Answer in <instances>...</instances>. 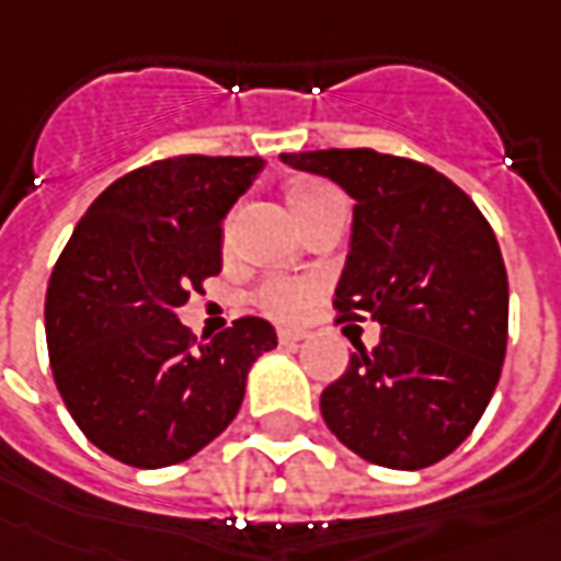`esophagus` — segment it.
Returning <instances> with one entry per match:
<instances>
[{"mask_svg": "<svg viewBox=\"0 0 561 561\" xmlns=\"http://www.w3.org/2000/svg\"><path fill=\"white\" fill-rule=\"evenodd\" d=\"M305 339V332H296V330H280L277 332V342L284 347H293V345H299Z\"/></svg>", "mask_w": 561, "mask_h": 561, "instance_id": "34e87169", "label": "esophagus"}]
</instances>
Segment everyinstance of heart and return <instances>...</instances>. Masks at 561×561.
Wrapping results in <instances>:
<instances>
[{
  "instance_id": "b5f03b06",
  "label": "heart",
  "mask_w": 561,
  "mask_h": 561,
  "mask_svg": "<svg viewBox=\"0 0 561 561\" xmlns=\"http://www.w3.org/2000/svg\"><path fill=\"white\" fill-rule=\"evenodd\" d=\"M289 207L296 219L302 222L305 216H311L320 207H327L332 201H345V195L335 188V185L323 183V180H305L289 188ZM222 238L229 243L231 238V222H226ZM318 284L314 280H299V277H265L256 289H253V305H256L262 314H268L272 320L280 323H293L305 314V308L311 305V299L318 296Z\"/></svg>"
}]
</instances>
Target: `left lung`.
Masks as SVG:
<instances>
[{
    "instance_id": "left-lung-1",
    "label": "left lung",
    "mask_w": 561,
    "mask_h": 561,
    "mask_svg": "<svg viewBox=\"0 0 561 561\" xmlns=\"http://www.w3.org/2000/svg\"><path fill=\"white\" fill-rule=\"evenodd\" d=\"M354 198L335 323H381L357 345L320 412L347 449L421 470L458 449L492 400L507 354V268L489 219L439 170L376 149L280 156Z\"/></svg>"
}]
</instances>
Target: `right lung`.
<instances>
[{"label":"right lung","mask_w":561,"mask_h":561,"mask_svg":"<svg viewBox=\"0 0 561 561\" xmlns=\"http://www.w3.org/2000/svg\"><path fill=\"white\" fill-rule=\"evenodd\" d=\"M262 158L176 156L125 173L81 216L45 293L54 385L81 434L122 465L192 458L238 415L247 373L277 345L268 320L214 339L176 320L222 272V219Z\"/></svg>","instance_id":"obj_1"}]
</instances>
